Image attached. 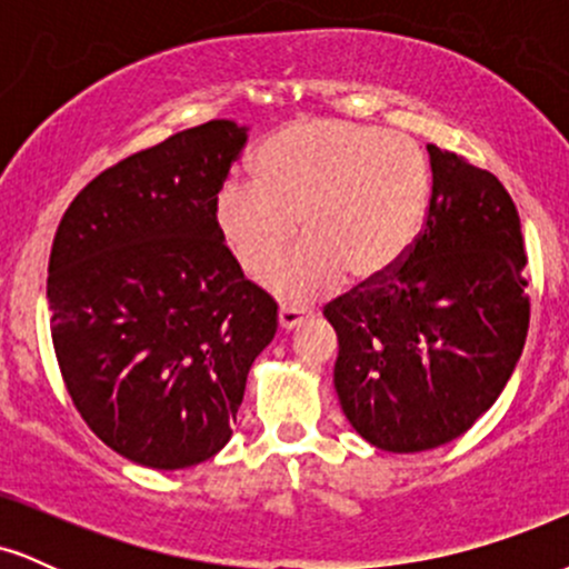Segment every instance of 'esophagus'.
I'll use <instances>...</instances> for the list:
<instances>
[{
  "label": "esophagus",
  "mask_w": 569,
  "mask_h": 569,
  "mask_svg": "<svg viewBox=\"0 0 569 569\" xmlns=\"http://www.w3.org/2000/svg\"><path fill=\"white\" fill-rule=\"evenodd\" d=\"M307 316H310V312H307V307L283 305L278 310V323H280V329H297V326H302Z\"/></svg>",
  "instance_id": "1"
}]
</instances>
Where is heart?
I'll return each mask as SVG.
<instances>
[{"mask_svg": "<svg viewBox=\"0 0 569 569\" xmlns=\"http://www.w3.org/2000/svg\"><path fill=\"white\" fill-rule=\"evenodd\" d=\"M430 168L403 133L348 120H299L259 149L253 181H227L213 224L248 276H262L297 234L305 240L272 267L264 286L293 302L337 291L345 276H388L415 246L428 213Z\"/></svg>", "mask_w": 569, "mask_h": 569, "instance_id": "obj_1", "label": "heart"}]
</instances>
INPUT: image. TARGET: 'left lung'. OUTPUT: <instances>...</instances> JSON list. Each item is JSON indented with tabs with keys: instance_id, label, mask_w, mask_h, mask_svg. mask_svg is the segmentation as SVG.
Listing matches in <instances>:
<instances>
[{
	"instance_id": "left-lung-1",
	"label": "left lung",
	"mask_w": 569,
	"mask_h": 569,
	"mask_svg": "<svg viewBox=\"0 0 569 569\" xmlns=\"http://www.w3.org/2000/svg\"><path fill=\"white\" fill-rule=\"evenodd\" d=\"M430 202L388 276L323 307L345 417L385 452L449 443L498 401L530 326L525 238L498 176L428 143Z\"/></svg>"
}]
</instances>
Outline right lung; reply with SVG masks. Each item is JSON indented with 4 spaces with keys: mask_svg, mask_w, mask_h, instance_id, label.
I'll return each mask as SVG.
<instances>
[{
    "mask_svg": "<svg viewBox=\"0 0 569 569\" xmlns=\"http://www.w3.org/2000/svg\"><path fill=\"white\" fill-rule=\"evenodd\" d=\"M246 128L211 120L107 168L71 200L48 264L50 335L88 428L117 455L179 471L230 441L278 305L213 224Z\"/></svg>",
    "mask_w": 569,
    "mask_h": 569,
    "instance_id": "obj_1",
    "label": "right lung"
}]
</instances>
